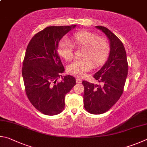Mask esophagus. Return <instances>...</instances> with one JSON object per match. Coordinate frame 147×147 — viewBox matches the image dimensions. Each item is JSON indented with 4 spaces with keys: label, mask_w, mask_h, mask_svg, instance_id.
<instances>
[{
    "label": "esophagus",
    "mask_w": 147,
    "mask_h": 147,
    "mask_svg": "<svg viewBox=\"0 0 147 147\" xmlns=\"http://www.w3.org/2000/svg\"><path fill=\"white\" fill-rule=\"evenodd\" d=\"M76 82L78 83H82V80L80 78H77L76 79Z\"/></svg>",
    "instance_id": "esophagus-1"
}]
</instances>
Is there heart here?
Instances as JSON below:
<instances>
[{"label":"heart","instance_id":"b5f03b06","mask_svg":"<svg viewBox=\"0 0 147 147\" xmlns=\"http://www.w3.org/2000/svg\"><path fill=\"white\" fill-rule=\"evenodd\" d=\"M72 41L77 48L83 49L81 59L75 60L67 66V71L71 75L83 77L93 67L104 63L109 52V45L105 38L97 37L93 33L79 32L72 36ZM58 53L66 61L73 57L74 47L69 40L63 38L59 42Z\"/></svg>","mask_w":147,"mask_h":147}]
</instances>
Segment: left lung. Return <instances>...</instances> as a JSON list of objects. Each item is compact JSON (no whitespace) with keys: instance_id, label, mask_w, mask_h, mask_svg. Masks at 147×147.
<instances>
[{"instance_id":"left-lung-1","label":"left lung","mask_w":147,"mask_h":147,"mask_svg":"<svg viewBox=\"0 0 147 147\" xmlns=\"http://www.w3.org/2000/svg\"><path fill=\"white\" fill-rule=\"evenodd\" d=\"M107 36L110 42V53L106 63L94 74L101 85L83 81L84 87V107L92 114H101L114 106L121 96L128 75L127 53L119 38L108 28L96 26Z\"/></svg>"}]
</instances>
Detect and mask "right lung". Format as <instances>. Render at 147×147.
I'll use <instances>...</instances> for the list:
<instances>
[{
	"label": "right lung",
	"instance_id": "1",
	"mask_svg": "<svg viewBox=\"0 0 147 147\" xmlns=\"http://www.w3.org/2000/svg\"><path fill=\"white\" fill-rule=\"evenodd\" d=\"M76 25L49 26L30 40L23 61L22 74L26 93L36 109L42 114L54 115L64 109L66 94L76 85L73 76H63L64 71L57 51L60 40Z\"/></svg>",
	"mask_w": 147,
	"mask_h": 147
}]
</instances>
